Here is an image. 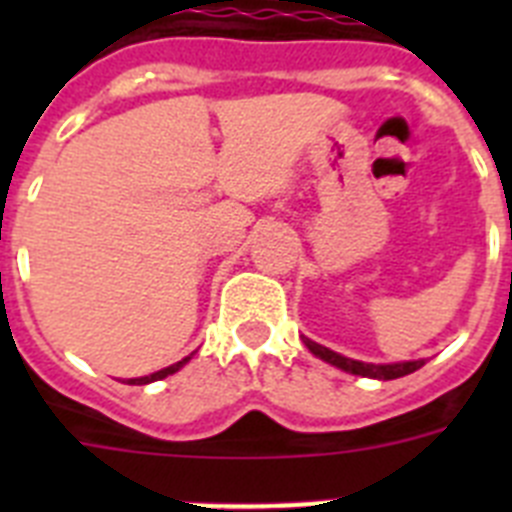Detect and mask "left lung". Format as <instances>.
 <instances>
[{
    "label": "left lung",
    "instance_id": "left-lung-1",
    "mask_svg": "<svg viewBox=\"0 0 512 512\" xmlns=\"http://www.w3.org/2000/svg\"><path fill=\"white\" fill-rule=\"evenodd\" d=\"M305 346L310 348L312 354L318 356V359L328 361V364L338 366L343 372L348 374H359V377H372V379H397V377H405V374H413L415 369L425 364L423 359L418 361H400V364H364V361H356V359H346V356L336 354V351H330V348L320 346V343L310 341V338H302Z\"/></svg>",
    "mask_w": 512,
    "mask_h": 512
}]
</instances>
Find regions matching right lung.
Wrapping results in <instances>:
<instances>
[{"mask_svg": "<svg viewBox=\"0 0 512 512\" xmlns=\"http://www.w3.org/2000/svg\"><path fill=\"white\" fill-rule=\"evenodd\" d=\"M187 361H189V356H187V359H182V361H176V364L166 366V369H161V372H153V374H148V377L128 379V384H151V382H158V379H164V377H169V374L179 372V369H182V366L187 364Z\"/></svg>", "mask_w": 512, "mask_h": 512, "instance_id": "add662e5", "label": "right lung"}]
</instances>
